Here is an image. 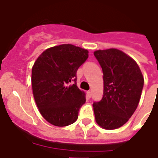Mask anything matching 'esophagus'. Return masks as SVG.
Masks as SVG:
<instances>
[{
  "label": "esophagus",
  "mask_w": 158,
  "mask_h": 158,
  "mask_svg": "<svg viewBox=\"0 0 158 158\" xmlns=\"http://www.w3.org/2000/svg\"><path fill=\"white\" fill-rule=\"evenodd\" d=\"M87 96H88V97L91 98V91H87Z\"/></svg>",
  "instance_id": "esophagus-1"
}]
</instances>
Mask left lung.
<instances>
[{"instance_id":"8db88e82","label":"left lung","mask_w":158,"mask_h":158,"mask_svg":"<svg viewBox=\"0 0 158 158\" xmlns=\"http://www.w3.org/2000/svg\"><path fill=\"white\" fill-rule=\"evenodd\" d=\"M94 55L104 74V95L94 102L95 121L105 129L124 125L138 106L144 86L140 67L117 49L96 50Z\"/></svg>"}]
</instances>
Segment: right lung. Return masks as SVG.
<instances>
[{"mask_svg":"<svg viewBox=\"0 0 158 158\" xmlns=\"http://www.w3.org/2000/svg\"><path fill=\"white\" fill-rule=\"evenodd\" d=\"M88 58L85 49L71 44L42 52L32 68V88L39 112L53 125L67 126L78 119L85 93L76 85V72Z\"/></svg>","mask_w":158,"mask_h":158,"instance_id":"obj_1","label":"right lung"}]
</instances>
